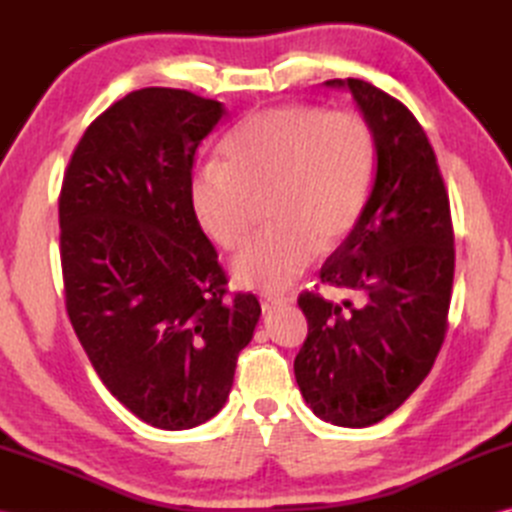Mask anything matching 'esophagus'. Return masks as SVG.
Returning a JSON list of instances; mask_svg holds the SVG:
<instances>
[{
	"mask_svg": "<svg viewBox=\"0 0 512 512\" xmlns=\"http://www.w3.org/2000/svg\"><path fill=\"white\" fill-rule=\"evenodd\" d=\"M295 297H284V295H268L262 299V310L264 312H273L279 306H286V303H292Z\"/></svg>",
	"mask_w": 512,
	"mask_h": 512,
	"instance_id": "obj_1",
	"label": "esophagus"
}]
</instances>
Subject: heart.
Masks as SVG:
<instances>
[{"instance_id":"b5f03b06","label":"heart","mask_w":512,"mask_h":512,"mask_svg":"<svg viewBox=\"0 0 512 512\" xmlns=\"http://www.w3.org/2000/svg\"><path fill=\"white\" fill-rule=\"evenodd\" d=\"M374 171V136L356 112L288 103L246 116L220 147V165L189 184L195 222L233 250L268 206L266 233L233 257L244 288H284L314 253L339 248L361 217Z\"/></svg>"}]
</instances>
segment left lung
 <instances>
[{"label":"left lung","mask_w":512,"mask_h":512,"mask_svg":"<svg viewBox=\"0 0 512 512\" xmlns=\"http://www.w3.org/2000/svg\"><path fill=\"white\" fill-rule=\"evenodd\" d=\"M352 94L374 136V184L354 231L321 281L352 301L303 292L308 339L295 358L306 405L336 427L387 418L418 389L447 332L455 250L447 189L427 134L372 83L332 79Z\"/></svg>","instance_id":"8db88e82"}]
</instances>
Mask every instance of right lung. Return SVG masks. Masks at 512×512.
I'll list each match as a JSON object with an SVG mask.
<instances>
[{"label": "right lung", "instance_id": "obj_1", "mask_svg": "<svg viewBox=\"0 0 512 512\" xmlns=\"http://www.w3.org/2000/svg\"><path fill=\"white\" fill-rule=\"evenodd\" d=\"M226 114L187 90L129 92L83 134L59 198L72 328L112 396L165 431L226 405L262 314L226 297L189 202L195 149Z\"/></svg>", "mask_w": 512, "mask_h": 512}]
</instances>
